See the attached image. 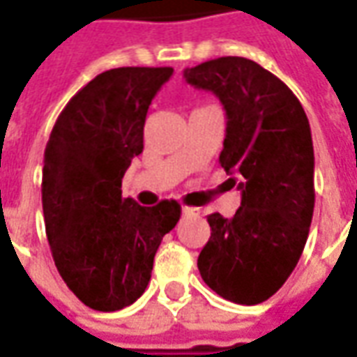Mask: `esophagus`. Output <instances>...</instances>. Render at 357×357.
I'll return each mask as SVG.
<instances>
[{
  "label": "esophagus",
  "instance_id": "esophagus-1",
  "mask_svg": "<svg viewBox=\"0 0 357 357\" xmlns=\"http://www.w3.org/2000/svg\"><path fill=\"white\" fill-rule=\"evenodd\" d=\"M181 214L185 218H197L201 216V210L193 208V206H183V208H181Z\"/></svg>",
  "mask_w": 357,
  "mask_h": 357
}]
</instances>
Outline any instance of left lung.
<instances>
[{
	"label": "left lung",
	"mask_w": 357,
	"mask_h": 357,
	"mask_svg": "<svg viewBox=\"0 0 357 357\" xmlns=\"http://www.w3.org/2000/svg\"><path fill=\"white\" fill-rule=\"evenodd\" d=\"M227 114L220 164L241 189L233 218L210 214L197 266L210 289L237 304L273 296L296 268L314 216V145L306 112L289 86L245 57L187 68Z\"/></svg>",
	"instance_id": "8db88e82"
}]
</instances>
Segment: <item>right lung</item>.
Returning <instances> with one entry per match:
<instances>
[{
    "label": "right lung",
    "mask_w": 357,
    "mask_h": 357,
    "mask_svg": "<svg viewBox=\"0 0 357 357\" xmlns=\"http://www.w3.org/2000/svg\"><path fill=\"white\" fill-rule=\"evenodd\" d=\"M170 66L101 73L66 102L43 153L42 204L51 255L66 287L97 312L145 292L160 241L181 216L178 201L139 206L122 178L143 151V126Z\"/></svg>",
    "instance_id": "obj_1"
}]
</instances>
